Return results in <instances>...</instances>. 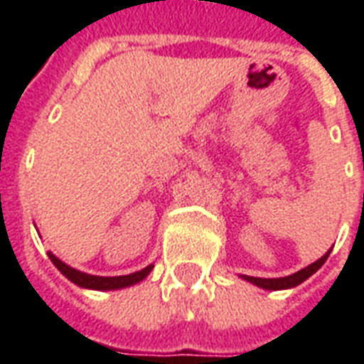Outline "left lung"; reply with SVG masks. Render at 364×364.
I'll use <instances>...</instances> for the list:
<instances>
[{"label": "left lung", "instance_id": "1", "mask_svg": "<svg viewBox=\"0 0 364 364\" xmlns=\"http://www.w3.org/2000/svg\"><path fill=\"white\" fill-rule=\"evenodd\" d=\"M328 255H331V251H327V253L323 255L321 259L316 260L314 264L306 266V268H302V270H299L296 274H293V276H287V277H274V279H266V277H251V276H243V279H247V282L255 283V285H259V287L262 289H270V291H279V289H289V287H296V285H300L302 282H306L308 277L311 276V274H316L319 268H321L323 264H325V260L328 259Z\"/></svg>", "mask_w": 364, "mask_h": 364}]
</instances>
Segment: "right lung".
Here are the masks:
<instances>
[{"instance_id":"1","label":"right lung","mask_w":364,"mask_h":364,"mask_svg":"<svg viewBox=\"0 0 364 364\" xmlns=\"http://www.w3.org/2000/svg\"><path fill=\"white\" fill-rule=\"evenodd\" d=\"M48 259L53 260V264L58 268L62 274H64L70 282H73L79 287L85 289H96V291H113V289L128 287V285H134V283L141 282L143 277H147V274L153 270V264H149L147 268H143L139 272H134V274H128V276H115V277H102V276H90V274H85V272H79L71 266L64 264L62 260L56 259L50 251H48Z\"/></svg>"}]
</instances>
